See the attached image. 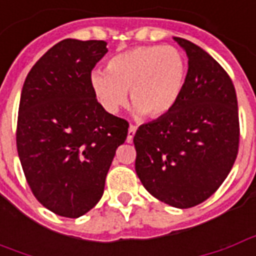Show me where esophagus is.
<instances>
[{
	"instance_id": "esophagus-1",
	"label": "esophagus",
	"mask_w": 256,
	"mask_h": 256,
	"mask_svg": "<svg viewBox=\"0 0 256 256\" xmlns=\"http://www.w3.org/2000/svg\"><path fill=\"white\" fill-rule=\"evenodd\" d=\"M136 132H137V128L133 126V124H130V126H128V142H132V141H133V137H134V134H136Z\"/></svg>"
}]
</instances>
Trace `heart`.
<instances>
[{"instance_id":"heart-1","label":"heart","mask_w":256,"mask_h":256,"mask_svg":"<svg viewBox=\"0 0 256 256\" xmlns=\"http://www.w3.org/2000/svg\"><path fill=\"white\" fill-rule=\"evenodd\" d=\"M186 62L172 46H140L110 58L106 70H94L90 86L106 112L116 114L130 101L138 116L162 118L174 110L186 80Z\"/></svg>"}]
</instances>
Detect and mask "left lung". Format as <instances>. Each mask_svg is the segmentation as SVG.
Segmentation results:
<instances>
[{
  "label": "left lung",
  "instance_id": "left-lung-1",
  "mask_svg": "<svg viewBox=\"0 0 256 256\" xmlns=\"http://www.w3.org/2000/svg\"><path fill=\"white\" fill-rule=\"evenodd\" d=\"M172 40L188 56L185 88L172 112L136 132V172L154 198L189 208L207 200L230 172L238 150V111L225 70L193 42Z\"/></svg>",
  "mask_w": 256,
  "mask_h": 256
}]
</instances>
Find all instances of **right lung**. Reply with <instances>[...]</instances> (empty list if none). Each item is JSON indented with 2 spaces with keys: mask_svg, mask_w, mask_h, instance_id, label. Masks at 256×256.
I'll list each match as a JSON object with an SVG mask.
<instances>
[{
  "mask_svg": "<svg viewBox=\"0 0 256 256\" xmlns=\"http://www.w3.org/2000/svg\"><path fill=\"white\" fill-rule=\"evenodd\" d=\"M106 41L63 40L42 56L22 89L16 144L34 196L52 212L79 218L100 202L128 123L96 100L92 70Z\"/></svg>",
  "mask_w": 256,
  "mask_h": 256,
  "instance_id": "add662e5",
  "label": "right lung"
}]
</instances>
